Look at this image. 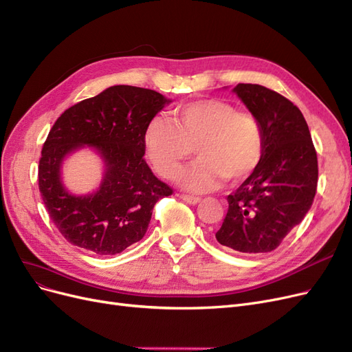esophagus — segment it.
I'll return each mask as SVG.
<instances>
[{"instance_id":"1","label":"esophagus","mask_w":352,"mask_h":352,"mask_svg":"<svg viewBox=\"0 0 352 352\" xmlns=\"http://www.w3.org/2000/svg\"><path fill=\"white\" fill-rule=\"evenodd\" d=\"M180 198L184 199L186 204H190V205H197V204L201 201V198H198V197H192V195H186V193H182Z\"/></svg>"}]
</instances>
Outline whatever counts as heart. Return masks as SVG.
<instances>
[{
    "instance_id": "1",
    "label": "heart",
    "mask_w": 352,
    "mask_h": 352,
    "mask_svg": "<svg viewBox=\"0 0 352 352\" xmlns=\"http://www.w3.org/2000/svg\"><path fill=\"white\" fill-rule=\"evenodd\" d=\"M196 148L200 159L177 182L192 192H208L227 179H248L262 162L265 135L261 120L230 102L201 99L179 106L173 120L154 118L144 132V148L154 170L173 179Z\"/></svg>"
}]
</instances>
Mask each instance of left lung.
<instances>
[{
	"instance_id": "left-lung-1",
	"label": "left lung",
	"mask_w": 352,
	"mask_h": 352,
	"mask_svg": "<svg viewBox=\"0 0 352 352\" xmlns=\"http://www.w3.org/2000/svg\"><path fill=\"white\" fill-rule=\"evenodd\" d=\"M234 93L261 120L262 162L237 190L218 243L241 253H266L281 245L310 210L318 188V154L300 109L259 84H237Z\"/></svg>"
}]
</instances>
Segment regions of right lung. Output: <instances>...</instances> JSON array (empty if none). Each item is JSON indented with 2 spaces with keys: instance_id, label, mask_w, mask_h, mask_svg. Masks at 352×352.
<instances>
[{
  "instance_id": "add662e5",
  "label": "right lung",
  "mask_w": 352,
  "mask_h": 352,
  "mask_svg": "<svg viewBox=\"0 0 352 352\" xmlns=\"http://www.w3.org/2000/svg\"><path fill=\"white\" fill-rule=\"evenodd\" d=\"M168 103L160 93L134 86L109 87L60 115L39 160V190L51 220L68 243L96 254H116L140 241L155 202L173 193L144 160V132ZM102 154L100 190L74 197L60 184L63 157L81 144Z\"/></svg>"
}]
</instances>
